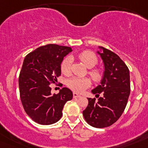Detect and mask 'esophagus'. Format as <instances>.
Segmentation results:
<instances>
[{
    "label": "esophagus",
    "instance_id": "34e87169",
    "mask_svg": "<svg viewBox=\"0 0 148 148\" xmlns=\"http://www.w3.org/2000/svg\"><path fill=\"white\" fill-rule=\"evenodd\" d=\"M81 95H78V93L76 92H73V98H75V99H77V98H80Z\"/></svg>",
    "mask_w": 148,
    "mask_h": 148
}]
</instances>
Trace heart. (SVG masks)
<instances>
[{"instance_id":"heart-1","label":"heart","mask_w":148,"mask_h":148,"mask_svg":"<svg viewBox=\"0 0 148 148\" xmlns=\"http://www.w3.org/2000/svg\"><path fill=\"white\" fill-rule=\"evenodd\" d=\"M78 58L83 62V64L87 67H93L98 63V58L92 52L89 50H85L78 55ZM72 58L70 56H67L63 60L61 64V70L64 74L67 75L70 73L71 68ZM90 75L92 76L95 81H99L101 78V73L98 70H92L90 71ZM90 80L87 78H78V77H73V78L68 79L66 82V85L73 91L78 93L82 92L84 90L90 87Z\"/></svg>"}]
</instances>
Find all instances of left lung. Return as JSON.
Returning <instances> with one entry per match:
<instances>
[{
    "mask_svg": "<svg viewBox=\"0 0 148 148\" xmlns=\"http://www.w3.org/2000/svg\"><path fill=\"white\" fill-rule=\"evenodd\" d=\"M99 48L97 53L104 63V75L100 84L92 90L99 99H87L88 105L83 116L92 127L103 128L114 124L123 113L130 95V83L128 67L119 56L102 47Z\"/></svg>",
    "mask_w": 148,
    "mask_h": 148,
    "instance_id": "8db88e82",
    "label": "left lung"
}]
</instances>
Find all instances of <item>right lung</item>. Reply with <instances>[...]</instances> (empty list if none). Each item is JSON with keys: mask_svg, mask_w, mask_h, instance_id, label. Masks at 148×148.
<instances>
[{"mask_svg": "<svg viewBox=\"0 0 148 148\" xmlns=\"http://www.w3.org/2000/svg\"><path fill=\"white\" fill-rule=\"evenodd\" d=\"M72 48L47 44L29 53L23 60L19 75V90L27 114L38 124L52 125L59 121L66 101L73 99L70 89L63 87L58 94L51 93L50 83L61 75L64 57Z\"/></svg>", "mask_w": 148, "mask_h": 148, "instance_id": "obj_1", "label": "right lung"}]
</instances>
